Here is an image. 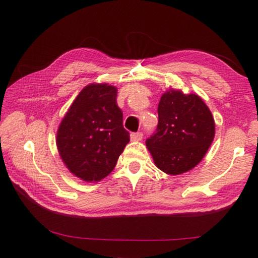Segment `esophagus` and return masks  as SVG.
<instances>
[{"label":"esophagus","instance_id":"esophagus-1","mask_svg":"<svg viewBox=\"0 0 258 258\" xmlns=\"http://www.w3.org/2000/svg\"><path fill=\"white\" fill-rule=\"evenodd\" d=\"M142 138H143V134L140 133V132L131 134V140H132V141H141Z\"/></svg>","mask_w":258,"mask_h":258}]
</instances>
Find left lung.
I'll list each match as a JSON object with an SVG mask.
<instances>
[{
  "label": "left lung",
  "mask_w": 258,
  "mask_h": 258,
  "mask_svg": "<svg viewBox=\"0 0 258 258\" xmlns=\"http://www.w3.org/2000/svg\"><path fill=\"white\" fill-rule=\"evenodd\" d=\"M215 137V121L204 100L169 87L158 104V126L146 141L155 165L168 175L196 167Z\"/></svg>",
  "instance_id": "obj_1"
}]
</instances>
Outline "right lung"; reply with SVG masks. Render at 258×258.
<instances>
[{
    "label": "right lung",
    "mask_w": 258,
    "mask_h": 258,
    "mask_svg": "<svg viewBox=\"0 0 258 258\" xmlns=\"http://www.w3.org/2000/svg\"><path fill=\"white\" fill-rule=\"evenodd\" d=\"M117 87L91 83L83 89L56 131V148L69 172L85 182H99L115 168L130 142L117 106Z\"/></svg>",
    "instance_id": "obj_1"
}]
</instances>
